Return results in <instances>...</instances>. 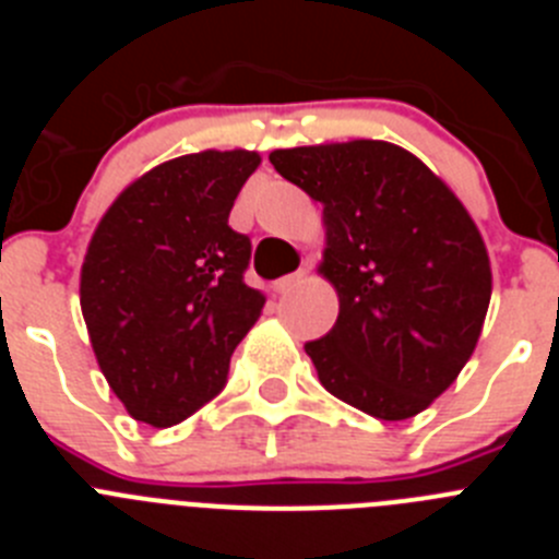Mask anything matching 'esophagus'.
<instances>
[{
	"label": "esophagus",
	"mask_w": 559,
	"mask_h": 559,
	"mask_svg": "<svg viewBox=\"0 0 559 559\" xmlns=\"http://www.w3.org/2000/svg\"><path fill=\"white\" fill-rule=\"evenodd\" d=\"M302 283H308V269H299V271H294V274L283 276V280H276L274 288L280 290V294H288V290L299 288Z\"/></svg>",
	"instance_id": "esophagus-1"
}]
</instances>
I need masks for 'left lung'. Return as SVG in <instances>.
I'll list each match as a JSON object with an SVG mask.
<instances>
[{
    "instance_id": "obj_1",
    "label": "left lung",
    "mask_w": 559,
    "mask_h": 559,
    "mask_svg": "<svg viewBox=\"0 0 559 559\" xmlns=\"http://www.w3.org/2000/svg\"><path fill=\"white\" fill-rule=\"evenodd\" d=\"M274 170L324 206L319 265L338 319L308 341L322 386L378 419H408L459 378L492 274L476 224L414 153L380 140L274 151Z\"/></svg>"
}]
</instances>
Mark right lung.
<instances>
[{
  "label": "right lung",
  "mask_w": 559,
  "mask_h": 559,
  "mask_svg": "<svg viewBox=\"0 0 559 559\" xmlns=\"http://www.w3.org/2000/svg\"><path fill=\"white\" fill-rule=\"evenodd\" d=\"M254 151H201L147 170L97 224L81 310L108 386L133 419L170 428L226 386L263 313L243 280L251 240L229 226Z\"/></svg>",
  "instance_id": "1"
}]
</instances>
